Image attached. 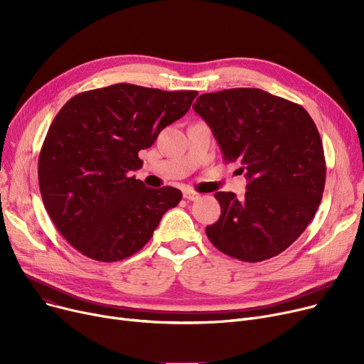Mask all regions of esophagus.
Masks as SVG:
<instances>
[{"label": "esophagus", "mask_w": 364, "mask_h": 364, "mask_svg": "<svg viewBox=\"0 0 364 364\" xmlns=\"http://www.w3.org/2000/svg\"><path fill=\"white\" fill-rule=\"evenodd\" d=\"M183 196H184V199H187V200H198V199L200 198V195L196 193V192H193V190H184Z\"/></svg>", "instance_id": "obj_1"}]
</instances>
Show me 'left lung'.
I'll return each instance as SVG.
<instances>
[{
  "mask_svg": "<svg viewBox=\"0 0 364 364\" xmlns=\"http://www.w3.org/2000/svg\"><path fill=\"white\" fill-rule=\"evenodd\" d=\"M225 162H237L243 199L218 192L221 215L206 236L223 254L258 262L291 246L320 205L326 162L320 134L302 106L258 88L202 94L193 105Z\"/></svg>",
  "mask_w": 364,
  "mask_h": 364,
  "instance_id": "1",
  "label": "left lung"
}]
</instances>
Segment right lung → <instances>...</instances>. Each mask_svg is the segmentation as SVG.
Returning a JSON list of instances; mask_svg holds the SVG:
<instances>
[{"label":"right lung","instance_id":"obj_1","mask_svg":"<svg viewBox=\"0 0 364 364\" xmlns=\"http://www.w3.org/2000/svg\"><path fill=\"white\" fill-rule=\"evenodd\" d=\"M198 91L114 84L76 94L55 114L38 159L47 213L82 255L121 261L139 252L183 195L131 177L139 151L180 119Z\"/></svg>","mask_w":364,"mask_h":364}]
</instances>
